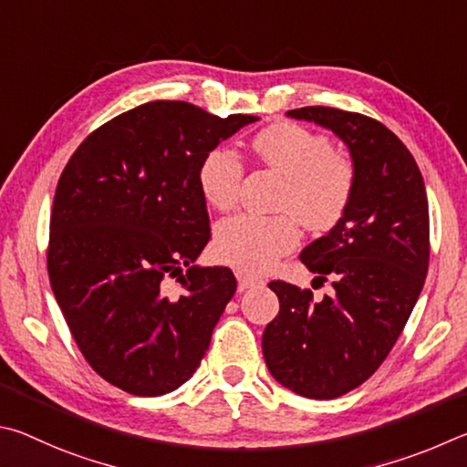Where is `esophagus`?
I'll return each instance as SVG.
<instances>
[{"mask_svg": "<svg viewBox=\"0 0 467 467\" xmlns=\"http://www.w3.org/2000/svg\"><path fill=\"white\" fill-rule=\"evenodd\" d=\"M263 281L258 279V276H250V275H238V289L240 291H246V289H252L256 287V285H260Z\"/></svg>", "mask_w": 467, "mask_h": 467, "instance_id": "obj_1", "label": "esophagus"}]
</instances>
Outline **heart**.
Returning a JSON list of instances; mask_svg holds the SVG:
<instances>
[{"instance_id":"1","label":"heart","mask_w":467,"mask_h":467,"mask_svg":"<svg viewBox=\"0 0 467 467\" xmlns=\"http://www.w3.org/2000/svg\"><path fill=\"white\" fill-rule=\"evenodd\" d=\"M254 158L285 176L276 207L289 213H240L219 223L215 254L223 265L246 275L271 268L299 244L297 219L309 232H328L353 199L357 170L347 153L332 150L328 137L297 122H273L252 137ZM244 178L240 155L213 147L199 163V188L215 209H232Z\"/></svg>"}]
</instances>
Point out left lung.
I'll list each match as a JSON object with an SVG mask.
<instances>
[{
	"instance_id": "8db88e82",
	"label": "left lung",
	"mask_w": 467,
	"mask_h": 467,
	"mask_svg": "<svg viewBox=\"0 0 467 467\" xmlns=\"http://www.w3.org/2000/svg\"><path fill=\"white\" fill-rule=\"evenodd\" d=\"M330 129L357 170L348 209L299 258L334 293L271 281L279 316L263 334L268 371L314 400L355 389L378 371L410 317L429 271V201L408 147L379 120L330 106L287 112Z\"/></svg>"
}]
</instances>
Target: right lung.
Here are the masks:
<instances>
[{
    "label": "right lung",
    "mask_w": 467,
    "mask_h": 467,
    "mask_svg": "<svg viewBox=\"0 0 467 467\" xmlns=\"http://www.w3.org/2000/svg\"><path fill=\"white\" fill-rule=\"evenodd\" d=\"M254 120L147 102L89 133L57 182L55 299L89 367L129 394L163 396L191 379L234 297L229 268L194 265L211 238L196 174L204 153Z\"/></svg>",
    "instance_id": "1"
}]
</instances>
